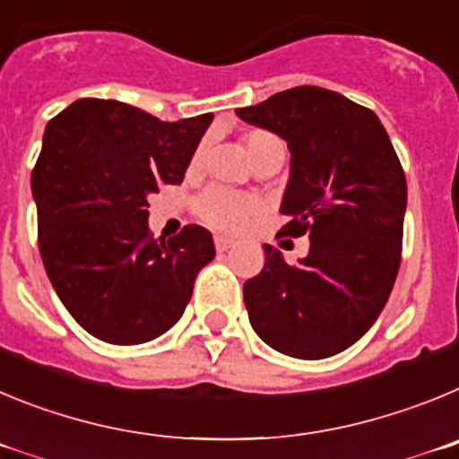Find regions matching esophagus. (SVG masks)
Returning a JSON list of instances; mask_svg holds the SVG:
<instances>
[{"label": "esophagus", "instance_id": "1", "mask_svg": "<svg viewBox=\"0 0 459 459\" xmlns=\"http://www.w3.org/2000/svg\"><path fill=\"white\" fill-rule=\"evenodd\" d=\"M233 245V239L226 238V235H214V249L217 251H229Z\"/></svg>", "mask_w": 459, "mask_h": 459}]
</instances>
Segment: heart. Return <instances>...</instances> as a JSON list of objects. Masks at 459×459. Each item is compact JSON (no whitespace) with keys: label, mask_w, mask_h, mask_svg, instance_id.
I'll list each match as a JSON object with an SVG mask.
<instances>
[{"label":"heart","mask_w":459,"mask_h":459,"mask_svg":"<svg viewBox=\"0 0 459 459\" xmlns=\"http://www.w3.org/2000/svg\"><path fill=\"white\" fill-rule=\"evenodd\" d=\"M242 151L254 167L286 155V148L276 134L267 130H249L242 137ZM204 158V146L196 148L192 158V169H196ZM194 212L201 221L220 230H239L249 224L251 217L260 212V204L254 196L230 192L224 187H210L194 201Z\"/></svg>","instance_id":"b5f03b06"}]
</instances>
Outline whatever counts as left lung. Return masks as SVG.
Segmentation results:
<instances>
[{"label": "left lung", "mask_w": 459, "mask_h": 459, "mask_svg": "<svg viewBox=\"0 0 459 459\" xmlns=\"http://www.w3.org/2000/svg\"><path fill=\"white\" fill-rule=\"evenodd\" d=\"M290 148L279 235H308L297 265L265 245V267L245 283L254 332L276 352L325 359L373 327L403 251L407 180L373 111L320 86H295L235 111Z\"/></svg>", "instance_id": "obj_1"}]
</instances>
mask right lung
<instances>
[{"label":"right lung","instance_id":"right-lung-1","mask_svg":"<svg viewBox=\"0 0 459 459\" xmlns=\"http://www.w3.org/2000/svg\"><path fill=\"white\" fill-rule=\"evenodd\" d=\"M212 114L167 123L118 100L82 98L48 123L31 173L39 249L56 295L91 336L139 345L180 320L214 258L204 226L148 230V196L180 185Z\"/></svg>","mask_w":459,"mask_h":459}]
</instances>
